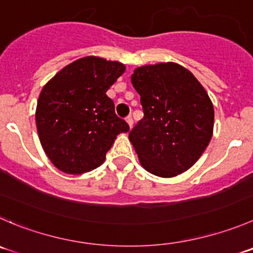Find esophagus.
Instances as JSON below:
<instances>
[{
  "instance_id": "34e87169",
  "label": "esophagus",
  "mask_w": 253,
  "mask_h": 253,
  "mask_svg": "<svg viewBox=\"0 0 253 253\" xmlns=\"http://www.w3.org/2000/svg\"><path fill=\"white\" fill-rule=\"evenodd\" d=\"M125 120H126V123H128V124H129V126H130V128H131V126H133V118H131V115H128V117H126V118H125Z\"/></svg>"
}]
</instances>
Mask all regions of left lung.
I'll use <instances>...</instances> for the list:
<instances>
[{
	"label": "left lung",
	"mask_w": 253,
	"mask_h": 253,
	"mask_svg": "<svg viewBox=\"0 0 253 253\" xmlns=\"http://www.w3.org/2000/svg\"><path fill=\"white\" fill-rule=\"evenodd\" d=\"M131 83L144 117L129 131V140L141 165L161 177L186 171L212 136L213 107L206 90L176 63L136 68Z\"/></svg>",
	"instance_id": "1"
}]
</instances>
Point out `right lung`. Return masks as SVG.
<instances>
[{
	"label": "right lung",
	"mask_w": 253,
	"mask_h": 253,
	"mask_svg": "<svg viewBox=\"0 0 253 253\" xmlns=\"http://www.w3.org/2000/svg\"><path fill=\"white\" fill-rule=\"evenodd\" d=\"M124 71L119 62L84 57L43 86L36 124L45 154L61 171L78 175L100 167L118 134L129 131L105 94Z\"/></svg>",
	"instance_id": "obj_1"
}]
</instances>
